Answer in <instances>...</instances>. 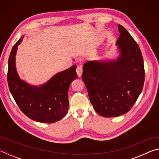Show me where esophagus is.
<instances>
[{
  "label": "esophagus",
  "mask_w": 159,
  "mask_h": 159,
  "mask_svg": "<svg viewBox=\"0 0 159 159\" xmlns=\"http://www.w3.org/2000/svg\"><path fill=\"white\" fill-rule=\"evenodd\" d=\"M82 72H83V68L82 66H78L76 67V73L79 77H80L82 75Z\"/></svg>",
  "instance_id": "34e87169"
}]
</instances>
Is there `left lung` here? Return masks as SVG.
I'll use <instances>...</instances> for the list:
<instances>
[{"label": "left lung", "mask_w": 159, "mask_h": 159, "mask_svg": "<svg viewBox=\"0 0 159 159\" xmlns=\"http://www.w3.org/2000/svg\"><path fill=\"white\" fill-rule=\"evenodd\" d=\"M116 60L88 61L82 79L94 109L104 117L119 116L133 107L142 90L144 67L141 50L128 31L118 25Z\"/></svg>", "instance_id": "8db88e82"}]
</instances>
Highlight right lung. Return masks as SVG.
I'll return each mask as SVG.
<instances>
[{
	"instance_id": "1",
	"label": "right lung",
	"mask_w": 159,
	"mask_h": 159,
	"mask_svg": "<svg viewBox=\"0 0 159 159\" xmlns=\"http://www.w3.org/2000/svg\"><path fill=\"white\" fill-rule=\"evenodd\" d=\"M22 38L12 47L8 60L7 83L10 93L20 109L26 116L38 122H57L66 114L69 107L70 84L77 79L74 65L55 75L45 84L34 86L19 77L15 66V55Z\"/></svg>"
}]
</instances>
